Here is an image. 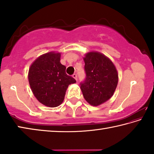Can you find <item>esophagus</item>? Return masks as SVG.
I'll return each instance as SVG.
<instances>
[{"label":"esophagus","mask_w":154,"mask_h":154,"mask_svg":"<svg viewBox=\"0 0 154 154\" xmlns=\"http://www.w3.org/2000/svg\"><path fill=\"white\" fill-rule=\"evenodd\" d=\"M72 77H73V78H75V80H76V81H77V74H73V75H72Z\"/></svg>","instance_id":"1"}]
</instances>
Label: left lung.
Masks as SVG:
<instances>
[{"label": "left lung", "mask_w": 154, "mask_h": 154, "mask_svg": "<svg viewBox=\"0 0 154 154\" xmlns=\"http://www.w3.org/2000/svg\"><path fill=\"white\" fill-rule=\"evenodd\" d=\"M83 60L85 79L80 83L83 97L91 105H100L108 100L116 89V68L107 57L98 52H89Z\"/></svg>", "instance_id": "1"}]
</instances>
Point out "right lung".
<instances>
[{"mask_svg": "<svg viewBox=\"0 0 154 154\" xmlns=\"http://www.w3.org/2000/svg\"><path fill=\"white\" fill-rule=\"evenodd\" d=\"M60 54L49 52L36 60L28 72V82L36 99L43 105L56 107L63 102L69 85L76 83L66 73Z\"/></svg>", "mask_w": 154, "mask_h": 154, "instance_id": "obj_1", "label": "right lung"}]
</instances>
